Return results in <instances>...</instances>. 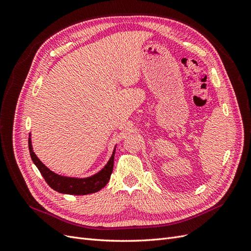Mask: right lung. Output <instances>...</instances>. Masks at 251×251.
<instances>
[{
	"label": "right lung",
	"instance_id": "right-lung-1",
	"mask_svg": "<svg viewBox=\"0 0 251 251\" xmlns=\"http://www.w3.org/2000/svg\"><path fill=\"white\" fill-rule=\"evenodd\" d=\"M28 143H29L30 156H31L32 161L36 165V168L39 169L43 178L47 182V184L58 193L68 194V195L92 194V193L100 191L102 187L107 185V183L110 180L111 174L113 172L114 156H115V151L112 154V157L110 158L108 164L105 165L104 169L101 170L100 173L90 178L76 179V178L62 177L59 176V175H56L53 172H51L48 168H46V166L41 162L40 159L37 158L33 153L30 138L28 140Z\"/></svg>",
	"mask_w": 251,
	"mask_h": 251
}]
</instances>
